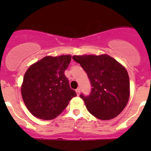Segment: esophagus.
I'll return each mask as SVG.
<instances>
[{"label":"esophagus","instance_id":"34e87169","mask_svg":"<svg viewBox=\"0 0 151 151\" xmlns=\"http://www.w3.org/2000/svg\"><path fill=\"white\" fill-rule=\"evenodd\" d=\"M76 92H77V96H79V95L80 94V89H79V88H78V89H76Z\"/></svg>","mask_w":151,"mask_h":151}]
</instances>
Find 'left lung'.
I'll return each mask as SVG.
<instances>
[{
  "label": "left lung",
  "mask_w": 151,
  "mask_h": 151,
  "mask_svg": "<svg viewBox=\"0 0 151 151\" xmlns=\"http://www.w3.org/2000/svg\"><path fill=\"white\" fill-rule=\"evenodd\" d=\"M85 71L91 83L88 96L81 93L90 114L101 120L117 116L129 99L130 81L127 71L107 55L73 56Z\"/></svg>",
  "instance_id": "obj_1"
}]
</instances>
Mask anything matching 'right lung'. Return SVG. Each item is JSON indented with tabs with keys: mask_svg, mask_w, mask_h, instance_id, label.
Segmentation results:
<instances>
[{
	"mask_svg": "<svg viewBox=\"0 0 151 151\" xmlns=\"http://www.w3.org/2000/svg\"><path fill=\"white\" fill-rule=\"evenodd\" d=\"M71 58V55L45 57L25 72L21 87L22 99L35 117L45 120L55 119L77 96L65 75Z\"/></svg>",
	"mask_w": 151,
	"mask_h": 151,
	"instance_id": "1",
	"label": "right lung"
}]
</instances>
